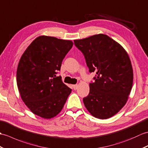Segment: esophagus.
Here are the masks:
<instances>
[{
    "mask_svg": "<svg viewBox=\"0 0 148 148\" xmlns=\"http://www.w3.org/2000/svg\"><path fill=\"white\" fill-rule=\"evenodd\" d=\"M72 86H73V89H74V90H76L77 88H78V85L77 84H75V85H72Z\"/></svg>",
    "mask_w": 148,
    "mask_h": 148,
    "instance_id": "obj_1",
    "label": "esophagus"
}]
</instances>
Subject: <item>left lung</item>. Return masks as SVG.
Here are the masks:
<instances>
[{
	"label": "left lung",
	"mask_w": 148,
	"mask_h": 148,
	"mask_svg": "<svg viewBox=\"0 0 148 148\" xmlns=\"http://www.w3.org/2000/svg\"><path fill=\"white\" fill-rule=\"evenodd\" d=\"M74 44L82 52L90 73L95 72L94 82L83 101L92 115L107 119L126 104L133 84V70L129 55L116 41L98 34Z\"/></svg>",
	"instance_id": "8db88e82"
}]
</instances>
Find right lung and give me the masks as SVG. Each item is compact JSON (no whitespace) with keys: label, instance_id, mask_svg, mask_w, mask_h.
I'll return each mask as SVG.
<instances>
[{"label":"right lung","instance_id":"obj_1","mask_svg":"<svg viewBox=\"0 0 148 148\" xmlns=\"http://www.w3.org/2000/svg\"><path fill=\"white\" fill-rule=\"evenodd\" d=\"M72 46L70 40L40 36L23 54L16 80L21 99L33 113L51 119L63 109L71 89L56 74Z\"/></svg>","mask_w":148,"mask_h":148}]
</instances>
